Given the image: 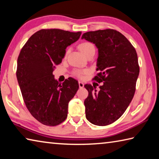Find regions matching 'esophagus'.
I'll return each mask as SVG.
<instances>
[{
    "mask_svg": "<svg viewBox=\"0 0 159 159\" xmlns=\"http://www.w3.org/2000/svg\"><path fill=\"white\" fill-rule=\"evenodd\" d=\"M79 85L80 88H83V87H84V84H83V83L80 82V81L79 82Z\"/></svg>",
    "mask_w": 159,
    "mask_h": 159,
    "instance_id": "obj_1",
    "label": "esophagus"
}]
</instances>
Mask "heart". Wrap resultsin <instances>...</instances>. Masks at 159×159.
<instances>
[{
  "mask_svg": "<svg viewBox=\"0 0 159 159\" xmlns=\"http://www.w3.org/2000/svg\"><path fill=\"white\" fill-rule=\"evenodd\" d=\"M79 48L81 52L84 54L85 55H87L92 51H95V46L93 43H91L90 42H84L82 43L81 44H80ZM69 53V50H66L65 53V55L66 56L67 54ZM87 73V71L86 70H76V71H74V74L75 76H76L79 78H83V75Z\"/></svg>",
  "mask_w": 159,
  "mask_h": 159,
  "instance_id": "obj_1",
  "label": "heart"
}]
</instances>
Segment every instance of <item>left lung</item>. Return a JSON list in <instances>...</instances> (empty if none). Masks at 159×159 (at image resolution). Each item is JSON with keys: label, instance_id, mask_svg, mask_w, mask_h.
I'll return each mask as SVG.
<instances>
[{"label": "left lung", "instance_id": "left-lung-1", "mask_svg": "<svg viewBox=\"0 0 159 159\" xmlns=\"http://www.w3.org/2000/svg\"><path fill=\"white\" fill-rule=\"evenodd\" d=\"M82 39L93 43L98 49L97 61L100 90L90 84L85 99V116L94 125L104 126L118 120L133 98L139 67L136 50L122 34L114 29L89 31Z\"/></svg>", "mask_w": 159, "mask_h": 159}]
</instances>
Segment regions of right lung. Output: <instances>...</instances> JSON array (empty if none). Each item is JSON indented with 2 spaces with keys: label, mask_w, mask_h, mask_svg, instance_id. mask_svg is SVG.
Masks as SVG:
<instances>
[{
  "label": "right lung",
  "mask_w": 159,
  "mask_h": 159,
  "mask_svg": "<svg viewBox=\"0 0 159 159\" xmlns=\"http://www.w3.org/2000/svg\"><path fill=\"white\" fill-rule=\"evenodd\" d=\"M80 34L41 29L29 38L19 55L17 79L24 101L31 114L45 125H57L65 120L69 102L79 90L76 80L69 77L60 83L52 73L61 62L66 48Z\"/></svg>",
  "instance_id": "obj_1"
}]
</instances>
